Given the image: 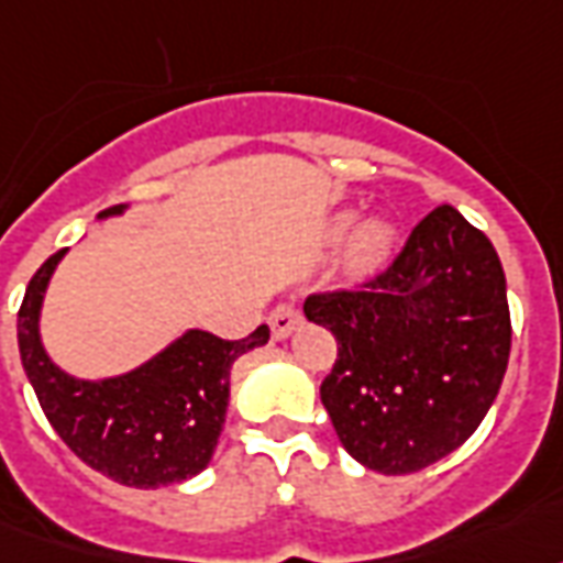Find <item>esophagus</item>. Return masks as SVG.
Instances as JSON below:
<instances>
[{
  "label": "esophagus",
  "mask_w": 563,
  "mask_h": 563,
  "mask_svg": "<svg viewBox=\"0 0 563 563\" xmlns=\"http://www.w3.org/2000/svg\"><path fill=\"white\" fill-rule=\"evenodd\" d=\"M299 323H302V314H299L294 306H278V309H273V314H269V330H273V339H276V342L287 339L290 332L297 330Z\"/></svg>",
  "instance_id": "obj_1"
}]
</instances>
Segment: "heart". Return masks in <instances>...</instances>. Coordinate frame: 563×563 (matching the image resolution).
Here are the masks:
<instances>
[{
  "label": "heart",
  "instance_id": "heart-1",
  "mask_svg": "<svg viewBox=\"0 0 563 563\" xmlns=\"http://www.w3.org/2000/svg\"><path fill=\"white\" fill-rule=\"evenodd\" d=\"M351 220H354L351 212H342L339 219L332 221V236L339 240V236L347 233V240H344V264L356 276H368V273H375V269L387 264L389 254L396 249V224L387 216H380V212L363 216V219L355 221L354 229L350 227ZM347 227L352 229L351 232L346 231Z\"/></svg>",
  "mask_w": 563,
  "mask_h": 563
}]
</instances>
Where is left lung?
<instances>
[{
	"label": "left lung",
	"instance_id": "left-lung-1",
	"mask_svg": "<svg viewBox=\"0 0 563 563\" xmlns=\"http://www.w3.org/2000/svg\"><path fill=\"white\" fill-rule=\"evenodd\" d=\"M339 360L321 384L332 429L360 465L413 474L477 432L510 360L507 278L489 236L432 209L387 273L306 299Z\"/></svg>",
	"mask_w": 563,
	"mask_h": 563
}]
</instances>
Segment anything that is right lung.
<instances>
[{
	"label": "right lung",
	"mask_w": 563,
	"mask_h": 563,
	"mask_svg": "<svg viewBox=\"0 0 563 563\" xmlns=\"http://www.w3.org/2000/svg\"><path fill=\"white\" fill-rule=\"evenodd\" d=\"M129 209L119 203L98 221ZM68 249L44 261L26 287L18 314V344L41 411L77 459L134 489L191 479L212 462L231 399V368L242 354L269 342V327L224 342L207 330H186L141 366L110 377H77L56 366L41 342V309Z\"/></svg>",
	"instance_id": "right-lung-1"
}]
</instances>
